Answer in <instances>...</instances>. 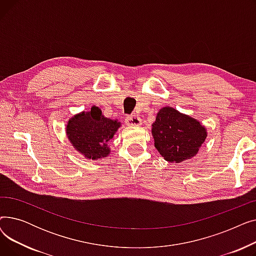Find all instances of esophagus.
Here are the masks:
<instances>
[{
  "mask_svg": "<svg viewBox=\"0 0 256 256\" xmlns=\"http://www.w3.org/2000/svg\"><path fill=\"white\" fill-rule=\"evenodd\" d=\"M126 122L130 126H141V118L137 115H130L126 116Z\"/></svg>",
  "mask_w": 256,
  "mask_h": 256,
  "instance_id": "34e87169",
  "label": "esophagus"
}]
</instances>
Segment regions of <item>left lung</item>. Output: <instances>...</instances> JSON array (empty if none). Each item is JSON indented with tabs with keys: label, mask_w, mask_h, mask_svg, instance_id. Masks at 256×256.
<instances>
[{
	"label": "left lung",
	"mask_w": 256,
	"mask_h": 256,
	"mask_svg": "<svg viewBox=\"0 0 256 256\" xmlns=\"http://www.w3.org/2000/svg\"><path fill=\"white\" fill-rule=\"evenodd\" d=\"M152 132L156 148L171 163H180L196 156L206 138V130L199 121L171 106L160 110Z\"/></svg>",
	"instance_id": "obj_1"
}]
</instances>
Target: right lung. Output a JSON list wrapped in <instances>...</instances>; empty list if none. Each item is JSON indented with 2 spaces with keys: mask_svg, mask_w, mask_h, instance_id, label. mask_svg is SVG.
Returning <instances> with one entry per match:
<instances>
[{
  "mask_svg": "<svg viewBox=\"0 0 256 256\" xmlns=\"http://www.w3.org/2000/svg\"><path fill=\"white\" fill-rule=\"evenodd\" d=\"M121 126L117 120L106 118L100 109L92 106L89 112H82L68 120L67 136L74 148L87 158H102L110 154L106 143Z\"/></svg>",
  "mask_w": 256,
  "mask_h": 256,
  "instance_id": "add662e5",
  "label": "right lung"
}]
</instances>
